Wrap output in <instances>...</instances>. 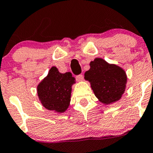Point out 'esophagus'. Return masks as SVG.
<instances>
[{"label": "esophagus", "mask_w": 153, "mask_h": 153, "mask_svg": "<svg viewBox=\"0 0 153 153\" xmlns=\"http://www.w3.org/2000/svg\"><path fill=\"white\" fill-rule=\"evenodd\" d=\"M75 78H76V80L78 81H81L83 80V78H84V75H83L82 74H81V75H77V76L75 77Z\"/></svg>", "instance_id": "1"}]
</instances>
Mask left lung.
Instances as JSON below:
<instances>
[{
  "label": "left lung",
  "mask_w": 153,
  "mask_h": 153,
  "mask_svg": "<svg viewBox=\"0 0 153 153\" xmlns=\"http://www.w3.org/2000/svg\"><path fill=\"white\" fill-rule=\"evenodd\" d=\"M84 78L91 84L95 96L105 104L118 101L125 91L126 73L121 67L109 64L102 58L90 62V69Z\"/></svg>",
  "instance_id": "8db88e82"
}]
</instances>
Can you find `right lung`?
Segmentation results:
<instances>
[{
	"label": "right lung",
	"instance_id": "obj_1",
	"mask_svg": "<svg viewBox=\"0 0 153 153\" xmlns=\"http://www.w3.org/2000/svg\"><path fill=\"white\" fill-rule=\"evenodd\" d=\"M74 83L75 78L71 72L61 73L56 67H52L37 88L42 105L49 110L65 112L70 102L72 85Z\"/></svg>",
	"mask_w": 153,
	"mask_h": 153
}]
</instances>
